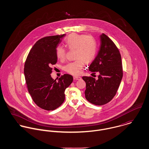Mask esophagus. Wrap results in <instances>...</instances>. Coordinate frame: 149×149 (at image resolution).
I'll list each match as a JSON object with an SVG mask.
<instances>
[{
  "mask_svg": "<svg viewBox=\"0 0 149 149\" xmlns=\"http://www.w3.org/2000/svg\"><path fill=\"white\" fill-rule=\"evenodd\" d=\"M73 79L76 80H79L81 79V77H80V76H73Z\"/></svg>",
  "mask_w": 149,
  "mask_h": 149,
  "instance_id": "34e87169",
  "label": "esophagus"
}]
</instances>
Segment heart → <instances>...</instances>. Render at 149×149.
Segmentation results:
<instances>
[{"label": "heart", "mask_w": 149, "mask_h": 149, "mask_svg": "<svg viewBox=\"0 0 149 149\" xmlns=\"http://www.w3.org/2000/svg\"><path fill=\"white\" fill-rule=\"evenodd\" d=\"M64 42L69 50H76L74 58L77 60L67 64L65 66V70L70 74L77 75L84 63H90L95 59L97 50V42L91 36L73 33L65 39ZM56 54L58 59L63 60L65 58L66 50L63 46H58Z\"/></svg>", "instance_id": "1"}]
</instances>
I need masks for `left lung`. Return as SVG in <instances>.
I'll use <instances>...</instances> for the list:
<instances>
[{
    "label": "left lung",
    "mask_w": 149,
    "mask_h": 149,
    "mask_svg": "<svg viewBox=\"0 0 149 149\" xmlns=\"http://www.w3.org/2000/svg\"><path fill=\"white\" fill-rule=\"evenodd\" d=\"M100 42L98 53L88 68L92 72L99 73L98 79L82 77L86 83V99L97 106L106 104L113 99L123 77L122 59L118 49L103 33L100 36Z\"/></svg>",
    "instance_id": "left-lung-1"
}]
</instances>
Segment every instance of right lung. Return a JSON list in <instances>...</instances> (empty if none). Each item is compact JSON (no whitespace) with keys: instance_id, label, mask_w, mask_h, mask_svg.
<instances>
[{"instance_id":"obj_1","label":"right lung","mask_w":149,"mask_h":149,"mask_svg":"<svg viewBox=\"0 0 149 149\" xmlns=\"http://www.w3.org/2000/svg\"><path fill=\"white\" fill-rule=\"evenodd\" d=\"M66 34L46 37L31 48L24 68V74L29 93L34 102L47 111L60 106L65 100V90L73 81L72 76L65 74L58 80L50 74L52 65L57 62L56 49Z\"/></svg>"}]
</instances>
